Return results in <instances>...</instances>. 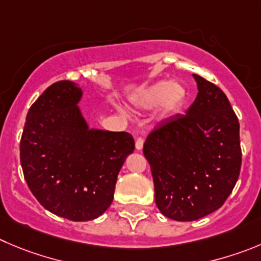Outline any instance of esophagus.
Masks as SVG:
<instances>
[{"label":"esophagus","instance_id":"1","mask_svg":"<svg viewBox=\"0 0 261 261\" xmlns=\"http://www.w3.org/2000/svg\"><path fill=\"white\" fill-rule=\"evenodd\" d=\"M143 145H144V139H143L142 136H139V138L136 139V142H135L136 149H138V150L143 149Z\"/></svg>","mask_w":261,"mask_h":261}]
</instances>
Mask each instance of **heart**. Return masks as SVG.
Segmentation results:
<instances>
[{
  "label": "heart",
  "mask_w": 261,
  "mask_h": 261,
  "mask_svg": "<svg viewBox=\"0 0 261 261\" xmlns=\"http://www.w3.org/2000/svg\"><path fill=\"white\" fill-rule=\"evenodd\" d=\"M186 86L180 82H158L148 89L143 90L134 99V103L139 108H154L160 106V113L162 116H171L182 108L187 101Z\"/></svg>",
  "instance_id": "1"
}]
</instances>
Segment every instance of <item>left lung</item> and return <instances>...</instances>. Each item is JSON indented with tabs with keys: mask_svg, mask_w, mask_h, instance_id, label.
<instances>
[{
	"mask_svg": "<svg viewBox=\"0 0 261 261\" xmlns=\"http://www.w3.org/2000/svg\"><path fill=\"white\" fill-rule=\"evenodd\" d=\"M198 95L187 114L162 121L147 136L158 210L176 221L201 219L232 193L242 164L240 122L226 95L193 74Z\"/></svg>",
	"mask_w": 261,
	"mask_h": 261,
	"instance_id": "left-lung-1",
	"label": "left lung"
}]
</instances>
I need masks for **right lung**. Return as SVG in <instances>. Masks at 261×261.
Listing matches in <instances>:
<instances>
[{
  "instance_id": "add662e5",
  "label": "right lung",
  "mask_w": 261,
  "mask_h": 261,
  "mask_svg": "<svg viewBox=\"0 0 261 261\" xmlns=\"http://www.w3.org/2000/svg\"><path fill=\"white\" fill-rule=\"evenodd\" d=\"M70 81L48 86L27 114L20 164L28 188L46 210L72 221L100 216L113 201L117 175L135 148L125 131L89 130Z\"/></svg>"
}]
</instances>
